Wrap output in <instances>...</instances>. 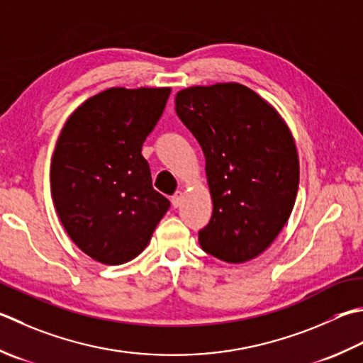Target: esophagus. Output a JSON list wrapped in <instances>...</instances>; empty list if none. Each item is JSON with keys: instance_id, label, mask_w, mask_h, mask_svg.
Wrapping results in <instances>:
<instances>
[{"instance_id": "1", "label": "esophagus", "mask_w": 363, "mask_h": 363, "mask_svg": "<svg viewBox=\"0 0 363 363\" xmlns=\"http://www.w3.org/2000/svg\"><path fill=\"white\" fill-rule=\"evenodd\" d=\"M182 198H184L182 191H176V194L172 196V204H173V208H179V206L182 204Z\"/></svg>"}]
</instances>
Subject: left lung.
<instances>
[{"label": "left lung", "instance_id": "left-lung-1", "mask_svg": "<svg viewBox=\"0 0 363 363\" xmlns=\"http://www.w3.org/2000/svg\"><path fill=\"white\" fill-rule=\"evenodd\" d=\"M176 113L206 157L214 209L198 233L201 248L236 264L257 258L288 222L299 189V157L288 125L239 83L182 89Z\"/></svg>", "mask_w": 363, "mask_h": 363}]
</instances>
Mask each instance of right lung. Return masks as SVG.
Masks as SVG:
<instances>
[{"label": "right lung", "instance_id": "obj_1", "mask_svg": "<svg viewBox=\"0 0 363 363\" xmlns=\"http://www.w3.org/2000/svg\"><path fill=\"white\" fill-rule=\"evenodd\" d=\"M169 88H110L70 115L56 143L50 182L69 238L104 264L143 252L169 201L152 189L141 146Z\"/></svg>", "mask_w": 363, "mask_h": 363}]
</instances>
